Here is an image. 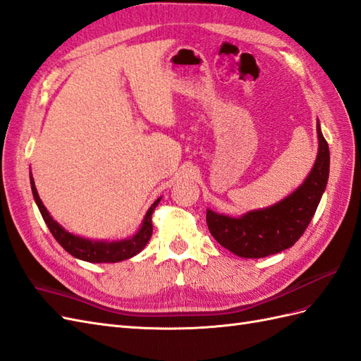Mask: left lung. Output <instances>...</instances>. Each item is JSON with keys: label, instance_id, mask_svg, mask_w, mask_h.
Returning <instances> with one entry per match:
<instances>
[{"label": "left lung", "instance_id": "1", "mask_svg": "<svg viewBox=\"0 0 361 361\" xmlns=\"http://www.w3.org/2000/svg\"><path fill=\"white\" fill-rule=\"evenodd\" d=\"M319 151L308 177L288 197L270 207L241 216L221 215L207 209L212 236L241 257H265L290 248L303 235L316 214L329 177V147L317 120Z\"/></svg>", "mask_w": 361, "mask_h": 361}]
</instances>
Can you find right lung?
Returning <instances> with one entry per match:
<instances>
[{"instance_id": "obj_1", "label": "right lung", "mask_w": 361, "mask_h": 361, "mask_svg": "<svg viewBox=\"0 0 361 361\" xmlns=\"http://www.w3.org/2000/svg\"><path fill=\"white\" fill-rule=\"evenodd\" d=\"M30 186H32V193H33L36 206H38L45 224H47V227L50 228L54 239L61 244L63 250L68 252L71 256L78 257L80 261L94 262V264H105V262L113 264V262L129 259V257L140 253L145 248V245L149 243V239L152 236V212L155 210L157 206H159L161 198L155 200L154 204L147 209L146 215L143 218V223L134 236L120 239V241H96V239H87V238L76 236L67 232L66 228L53 219V216L49 214V210L45 209L44 202L38 195L32 172H30Z\"/></svg>"}]
</instances>
